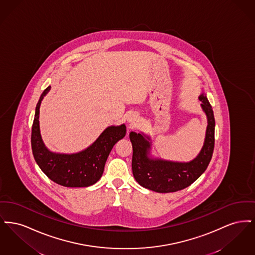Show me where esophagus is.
Returning <instances> with one entry per match:
<instances>
[{"mask_svg":"<svg viewBox=\"0 0 255 255\" xmlns=\"http://www.w3.org/2000/svg\"><path fill=\"white\" fill-rule=\"evenodd\" d=\"M137 116L135 115V114H132V115H130L129 117H128V122L130 123V124H132V125H133V124H135L136 122H137Z\"/></svg>","mask_w":255,"mask_h":255,"instance_id":"34e87169","label":"esophagus"}]
</instances>
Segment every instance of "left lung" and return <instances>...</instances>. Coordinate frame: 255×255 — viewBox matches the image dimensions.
<instances>
[{
	"label": "left lung",
	"instance_id": "obj_1",
	"mask_svg": "<svg viewBox=\"0 0 255 255\" xmlns=\"http://www.w3.org/2000/svg\"><path fill=\"white\" fill-rule=\"evenodd\" d=\"M199 99L207 118L206 138L201 152L188 162L150 158V137L143 133H130L133 175L141 186L158 193L176 192L189 186L206 171L214 150L215 120L206 94L202 93Z\"/></svg>",
	"mask_w": 255,
	"mask_h": 255
}]
</instances>
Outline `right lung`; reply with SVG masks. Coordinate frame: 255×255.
Here are the masks:
<instances>
[{
  "mask_svg": "<svg viewBox=\"0 0 255 255\" xmlns=\"http://www.w3.org/2000/svg\"><path fill=\"white\" fill-rule=\"evenodd\" d=\"M49 86L41 95L35 109L31 130V148L37 164L52 182L66 187H87L101 178L114 145L126 134V126H109L85 150L74 154L53 153L44 144L40 133L39 114Z\"/></svg>",
  "mask_w": 255,
  "mask_h": 255,
  "instance_id": "add662e5",
  "label": "right lung"
}]
</instances>
